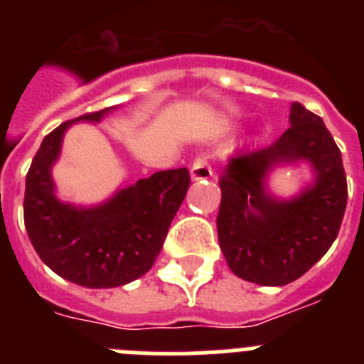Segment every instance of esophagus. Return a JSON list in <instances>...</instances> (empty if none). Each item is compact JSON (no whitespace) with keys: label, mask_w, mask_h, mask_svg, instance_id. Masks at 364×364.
<instances>
[{"label":"esophagus","mask_w":364,"mask_h":364,"mask_svg":"<svg viewBox=\"0 0 364 364\" xmlns=\"http://www.w3.org/2000/svg\"><path fill=\"white\" fill-rule=\"evenodd\" d=\"M211 176V167L204 156H198L191 166V178L193 180H205Z\"/></svg>","instance_id":"obj_1"}]
</instances>
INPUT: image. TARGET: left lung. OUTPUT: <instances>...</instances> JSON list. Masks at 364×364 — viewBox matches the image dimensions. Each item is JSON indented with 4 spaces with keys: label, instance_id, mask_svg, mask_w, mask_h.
<instances>
[{
    "label": "left lung",
    "instance_id": "left-lung-1",
    "mask_svg": "<svg viewBox=\"0 0 364 364\" xmlns=\"http://www.w3.org/2000/svg\"><path fill=\"white\" fill-rule=\"evenodd\" d=\"M299 159L312 164L314 184L290 201L272 198L267 173ZM218 184L222 253L237 277L260 286H284L304 275L336 240L348 198L339 147L321 117L299 102L279 140L231 156Z\"/></svg>",
    "mask_w": 364,
    "mask_h": 364
}]
</instances>
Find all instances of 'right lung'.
<instances>
[{
	"label": "right lung",
	"mask_w": 364,
	"mask_h": 364,
	"mask_svg": "<svg viewBox=\"0 0 364 364\" xmlns=\"http://www.w3.org/2000/svg\"><path fill=\"white\" fill-rule=\"evenodd\" d=\"M111 107L63 122L43 138L25 180L23 218L32 246L54 273L87 288L142 277L159 257L189 188L186 167L140 178L104 204L76 208L54 195L50 169L74 122H100Z\"/></svg>",
	"instance_id": "right-lung-1"
}]
</instances>
